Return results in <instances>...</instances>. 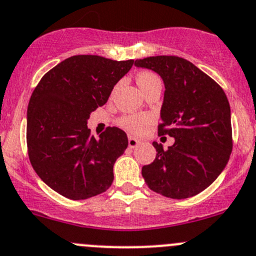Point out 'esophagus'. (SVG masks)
Listing matches in <instances>:
<instances>
[{"label":"esophagus","instance_id":"obj_1","mask_svg":"<svg viewBox=\"0 0 256 256\" xmlns=\"http://www.w3.org/2000/svg\"><path fill=\"white\" fill-rule=\"evenodd\" d=\"M140 144H141V141L138 140V138H132V136H130V138H128V148H136L138 145H140Z\"/></svg>","mask_w":256,"mask_h":256}]
</instances>
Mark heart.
<instances>
[{
	"label": "heart",
	"instance_id": "heart-1",
	"mask_svg": "<svg viewBox=\"0 0 256 256\" xmlns=\"http://www.w3.org/2000/svg\"><path fill=\"white\" fill-rule=\"evenodd\" d=\"M136 80H138V85L140 86L141 90L145 88L148 85H150L151 82L160 81L155 74L148 72V71H144V72L138 74ZM151 121H152V118L150 115H146V114H142V115H128L121 118L120 125L121 128H124L128 132L140 134L148 128Z\"/></svg>",
	"mask_w": 256,
	"mask_h": 256
}]
</instances>
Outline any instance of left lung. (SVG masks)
Here are the masks:
<instances>
[{
	"label": "left lung",
	"mask_w": 256,
	"mask_h": 256,
	"mask_svg": "<svg viewBox=\"0 0 256 256\" xmlns=\"http://www.w3.org/2000/svg\"><path fill=\"white\" fill-rule=\"evenodd\" d=\"M164 81L158 135L175 138L141 174L148 188L171 199H188L212 185L222 172L232 148V112L226 95L194 64L178 56L136 60Z\"/></svg>",
	"instance_id": "left-lung-1"
}]
</instances>
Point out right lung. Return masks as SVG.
<instances>
[{
  "label": "right lung",
  "instance_id": "right-lung-1",
  "mask_svg": "<svg viewBox=\"0 0 256 256\" xmlns=\"http://www.w3.org/2000/svg\"><path fill=\"white\" fill-rule=\"evenodd\" d=\"M132 65L134 60L68 57L32 92L27 108L30 161L40 178L62 196L88 199L112 184L114 165L128 148V136L121 128H108L96 138L88 120L108 102L114 86Z\"/></svg>",
  "mask_w": 256,
  "mask_h": 256
}]
</instances>
